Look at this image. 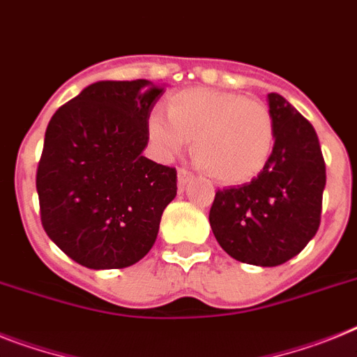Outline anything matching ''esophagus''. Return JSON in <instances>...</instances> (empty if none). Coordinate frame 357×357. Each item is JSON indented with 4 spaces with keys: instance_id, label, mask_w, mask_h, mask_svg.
<instances>
[{
    "instance_id": "1",
    "label": "esophagus",
    "mask_w": 357,
    "mask_h": 357,
    "mask_svg": "<svg viewBox=\"0 0 357 357\" xmlns=\"http://www.w3.org/2000/svg\"><path fill=\"white\" fill-rule=\"evenodd\" d=\"M190 179H192V172L187 169H179L178 170V187L183 190L188 183H190Z\"/></svg>"
}]
</instances>
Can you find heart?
I'll use <instances>...</instances> for the list:
<instances>
[{"label": "heart", "instance_id": "b5f03b06", "mask_svg": "<svg viewBox=\"0 0 357 357\" xmlns=\"http://www.w3.org/2000/svg\"><path fill=\"white\" fill-rule=\"evenodd\" d=\"M146 136L158 155L172 160L194 139V152L221 183H247L265 169L274 149L271 109L256 98L212 89L170 96L167 114L154 109Z\"/></svg>", "mask_w": 357, "mask_h": 357}]
</instances>
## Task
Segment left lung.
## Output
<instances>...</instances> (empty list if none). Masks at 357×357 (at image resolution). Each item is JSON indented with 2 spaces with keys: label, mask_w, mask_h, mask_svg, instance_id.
Instances as JSON below:
<instances>
[{
  "label": "left lung",
  "mask_w": 357,
  "mask_h": 357,
  "mask_svg": "<svg viewBox=\"0 0 357 357\" xmlns=\"http://www.w3.org/2000/svg\"><path fill=\"white\" fill-rule=\"evenodd\" d=\"M266 101L274 119L271 158L250 183L215 192L208 221L230 257L278 266L316 236L326 174L312 125L283 96L271 92Z\"/></svg>",
  "instance_id": "obj_1"
}]
</instances>
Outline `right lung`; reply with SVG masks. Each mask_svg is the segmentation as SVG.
I'll return each mask as SVG.
<instances>
[{"mask_svg":"<svg viewBox=\"0 0 357 357\" xmlns=\"http://www.w3.org/2000/svg\"><path fill=\"white\" fill-rule=\"evenodd\" d=\"M163 92L149 79L92 83L49 121L36 176L41 223L86 268L145 257L176 197V169L143 155L146 118Z\"/></svg>","mask_w":357,"mask_h":357,"instance_id":"obj_1","label":"right lung"}]
</instances>
